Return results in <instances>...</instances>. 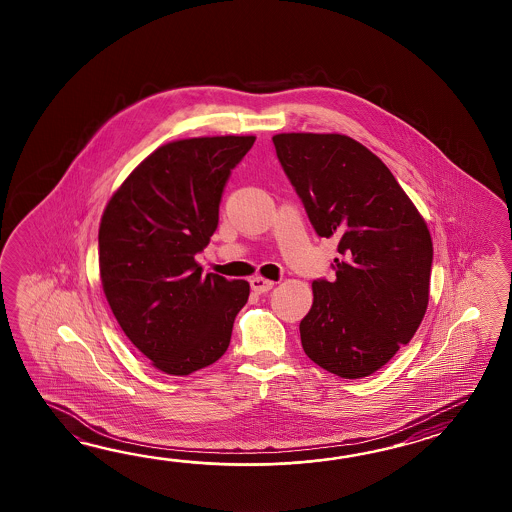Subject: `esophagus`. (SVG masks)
I'll return each instance as SVG.
<instances>
[{"mask_svg":"<svg viewBox=\"0 0 512 512\" xmlns=\"http://www.w3.org/2000/svg\"><path fill=\"white\" fill-rule=\"evenodd\" d=\"M251 287L254 293H267L274 287V282L267 280V278H261V276H254L251 280Z\"/></svg>","mask_w":512,"mask_h":512,"instance_id":"34e87169","label":"esophagus"}]
</instances>
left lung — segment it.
<instances>
[{
    "label": "left lung",
    "instance_id": "left-lung-1",
    "mask_svg": "<svg viewBox=\"0 0 512 512\" xmlns=\"http://www.w3.org/2000/svg\"><path fill=\"white\" fill-rule=\"evenodd\" d=\"M276 155L320 238H338L333 282H313L305 355L342 379L381 370L421 326L432 236L388 166L340 133H278Z\"/></svg>",
    "mask_w": 512,
    "mask_h": 512
}]
</instances>
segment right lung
I'll return each instance as SVG.
<instances>
[{"instance_id": "add662e5", "label": "right lung", "mask_w": 512, "mask_h": 512, "mask_svg": "<svg viewBox=\"0 0 512 512\" xmlns=\"http://www.w3.org/2000/svg\"><path fill=\"white\" fill-rule=\"evenodd\" d=\"M254 135L159 146L109 197L98 227L102 289L124 335L153 368L185 377L223 357L251 285L196 261L218 227L230 170Z\"/></svg>"}]
</instances>
